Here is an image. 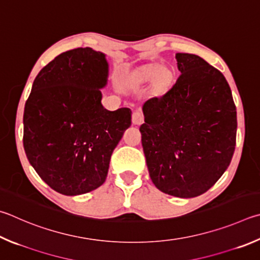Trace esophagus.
<instances>
[{
    "label": "esophagus",
    "mask_w": 260,
    "mask_h": 260,
    "mask_svg": "<svg viewBox=\"0 0 260 260\" xmlns=\"http://www.w3.org/2000/svg\"><path fill=\"white\" fill-rule=\"evenodd\" d=\"M144 120V116L141 111L136 110L133 112V115H132V121H133L134 125H141Z\"/></svg>",
    "instance_id": "esophagus-1"
}]
</instances>
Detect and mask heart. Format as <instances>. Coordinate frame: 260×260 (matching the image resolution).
<instances>
[{
    "label": "heart",
    "mask_w": 260,
    "mask_h": 260,
    "mask_svg": "<svg viewBox=\"0 0 260 260\" xmlns=\"http://www.w3.org/2000/svg\"><path fill=\"white\" fill-rule=\"evenodd\" d=\"M160 70H153L152 73H151V76H157V75H159Z\"/></svg>",
    "instance_id": "1"
}]
</instances>
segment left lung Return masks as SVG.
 Masks as SVG:
<instances>
[{
    "label": "left lung",
    "instance_id": "left-lung-1",
    "mask_svg": "<svg viewBox=\"0 0 260 260\" xmlns=\"http://www.w3.org/2000/svg\"><path fill=\"white\" fill-rule=\"evenodd\" d=\"M181 75L143 106L142 146L150 177L169 196L194 198L230 166L237 108L224 75L200 56L176 53Z\"/></svg>",
    "mask_w": 260,
    "mask_h": 260
}]
</instances>
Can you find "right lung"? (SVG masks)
<instances>
[{
	"label": "right lung",
	"instance_id": "add662e5",
	"mask_svg": "<svg viewBox=\"0 0 260 260\" xmlns=\"http://www.w3.org/2000/svg\"><path fill=\"white\" fill-rule=\"evenodd\" d=\"M109 64L91 48L49 62L32 83L23 111V148L40 177L64 196L105 183L111 154L132 124V111L101 103Z\"/></svg>",
	"mask_w": 260,
	"mask_h": 260
}]
</instances>
